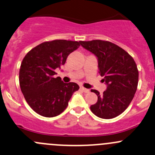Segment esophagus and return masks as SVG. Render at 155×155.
<instances>
[{
	"label": "esophagus",
	"mask_w": 155,
	"mask_h": 155,
	"mask_svg": "<svg viewBox=\"0 0 155 155\" xmlns=\"http://www.w3.org/2000/svg\"><path fill=\"white\" fill-rule=\"evenodd\" d=\"M80 89H81V91H82L83 92H84V93H87V92H89V90H88V89L85 88V87H80Z\"/></svg>",
	"instance_id": "esophagus-1"
}]
</instances>
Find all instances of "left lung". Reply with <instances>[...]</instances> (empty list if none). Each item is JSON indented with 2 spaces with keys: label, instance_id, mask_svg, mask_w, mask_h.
I'll return each mask as SVG.
<instances>
[{
  "label": "left lung",
  "instance_id": "8db88e82",
  "mask_svg": "<svg viewBox=\"0 0 155 155\" xmlns=\"http://www.w3.org/2000/svg\"><path fill=\"white\" fill-rule=\"evenodd\" d=\"M98 59V68L107 89L102 94L91 90L98 97L91 110L99 118L112 119L128 107L136 93L139 72L134 58L123 48L107 41H79Z\"/></svg>",
  "mask_w": 155,
  "mask_h": 155
}]
</instances>
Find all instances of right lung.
<instances>
[{
	"instance_id": "add662e5",
	"label": "right lung",
	"mask_w": 155,
	"mask_h": 155,
	"mask_svg": "<svg viewBox=\"0 0 155 155\" xmlns=\"http://www.w3.org/2000/svg\"><path fill=\"white\" fill-rule=\"evenodd\" d=\"M79 46L80 42L73 41H45L32 48L23 59L19 71L21 90L31 108L41 116L59 115L79 90L76 83H64L54 76L68 55Z\"/></svg>"
}]
</instances>
